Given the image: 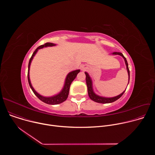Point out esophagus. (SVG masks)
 Segmentation results:
<instances>
[{
    "instance_id": "1",
    "label": "esophagus",
    "mask_w": 155,
    "mask_h": 155,
    "mask_svg": "<svg viewBox=\"0 0 155 155\" xmlns=\"http://www.w3.org/2000/svg\"><path fill=\"white\" fill-rule=\"evenodd\" d=\"M86 69V66H85L84 65H81V71H85V69Z\"/></svg>"
}]
</instances>
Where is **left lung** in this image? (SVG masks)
<instances>
[{"instance_id":"left-lung-1","label":"left lung","mask_w":155,"mask_h":155,"mask_svg":"<svg viewBox=\"0 0 155 155\" xmlns=\"http://www.w3.org/2000/svg\"><path fill=\"white\" fill-rule=\"evenodd\" d=\"M112 54H115V55H120L121 56L123 57V58L125 62V64L126 66V69L127 71V74H128V84H129V78H130V72H129V68H128V64L127 62V60L126 59V58L123 56V54L121 53L120 52H114L112 53ZM85 75H86V84H87V93H88V96H89L90 98L96 102H98V103H101V104H107V103H112L113 102H115V101L118 100L119 98H120L122 95L124 94V93L125 92L126 90L120 94L115 96V97H103V96H99L97 94H96L94 90H93V81L91 78L90 77V76L86 72H84ZM127 84V85H128Z\"/></svg>"}]
</instances>
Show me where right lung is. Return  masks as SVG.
Wrapping results in <instances>:
<instances>
[{"instance_id":"1","label":"right lung","mask_w":155,"mask_h":155,"mask_svg":"<svg viewBox=\"0 0 155 155\" xmlns=\"http://www.w3.org/2000/svg\"><path fill=\"white\" fill-rule=\"evenodd\" d=\"M56 45L53 43H46L44 44V45H42L40 47H38V48H37V49L34 51V52L33 53L29 62V65H28V82L29 84V86L31 88V90H32L33 93L35 94V95L42 102H45L46 104H51V105H56V104H61L63 102H64L67 98L68 97V95H69V89H70V86L72 83V82L74 80V79L76 78L77 74L80 72V70H75L74 71H72L71 72H69L67 76L65 77V81H64V86L62 87V90L58 94L52 96H50V97H45L40 95L39 93H38L35 90L34 88L33 87V86H32L31 82V80H30V77H29V71H30V66H31V62L34 58V57L35 56V55L36 54V53H37V51H38V50L41 49L44 47H53V46H56Z\"/></svg>"}]
</instances>
